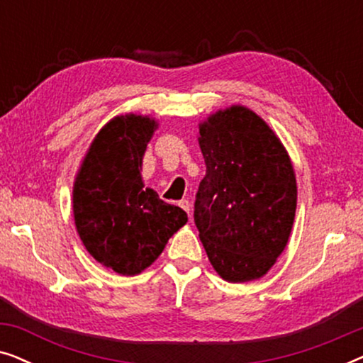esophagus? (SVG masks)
Listing matches in <instances>:
<instances>
[{
  "instance_id": "34e87169",
  "label": "esophagus",
  "mask_w": 363,
  "mask_h": 363,
  "mask_svg": "<svg viewBox=\"0 0 363 363\" xmlns=\"http://www.w3.org/2000/svg\"><path fill=\"white\" fill-rule=\"evenodd\" d=\"M178 205H180V206L183 208V210H185V211L188 213V215H190V213H191V203H190V201H188V200H182L180 203H178Z\"/></svg>"
}]
</instances>
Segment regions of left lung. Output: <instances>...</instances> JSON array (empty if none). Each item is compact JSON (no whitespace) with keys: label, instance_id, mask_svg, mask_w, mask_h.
Returning a JSON list of instances; mask_svg holds the SVG:
<instances>
[{"label":"left lung","instance_id":"obj_1","mask_svg":"<svg viewBox=\"0 0 363 363\" xmlns=\"http://www.w3.org/2000/svg\"><path fill=\"white\" fill-rule=\"evenodd\" d=\"M206 175L195 225L208 259L225 281L259 279L289 240L297 186L289 155L267 123L233 106L200 125Z\"/></svg>","mask_w":363,"mask_h":363}]
</instances>
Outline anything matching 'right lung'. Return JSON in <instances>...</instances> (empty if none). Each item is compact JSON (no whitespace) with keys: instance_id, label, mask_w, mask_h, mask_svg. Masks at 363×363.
<instances>
[{"instance_id":"add662e5","label":"right lung","mask_w":363,"mask_h":363,"mask_svg":"<svg viewBox=\"0 0 363 363\" xmlns=\"http://www.w3.org/2000/svg\"><path fill=\"white\" fill-rule=\"evenodd\" d=\"M155 121L121 116L94 138L74 183V220L94 259L118 274L142 272L188 221L186 213L143 188L140 168Z\"/></svg>"}]
</instances>
